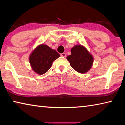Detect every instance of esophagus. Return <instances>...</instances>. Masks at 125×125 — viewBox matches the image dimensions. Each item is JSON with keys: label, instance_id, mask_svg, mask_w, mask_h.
I'll list each match as a JSON object with an SVG mask.
<instances>
[{"label": "esophagus", "instance_id": "obj_1", "mask_svg": "<svg viewBox=\"0 0 125 125\" xmlns=\"http://www.w3.org/2000/svg\"><path fill=\"white\" fill-rule=\"evenodd\" d=\"M61 56L63 57H65L66 56V54H65V53H61Z\"/></svg>", "mask_w": 125, "mask_h": 125}]
</instances>
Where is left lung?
Masks as SVG:
<instances>
[{
  "mask_svg": "<svg viewBox=\"0 0 125 125\" xmlns=\"http://www.w3.org/2000/svg\"><path fill=\"white\" fill-rule=\"evenodd\" d=\"M71 54L67 59L71 66L80 73H85L92 66L93 57L87 50L82 45H76L71 49Z\"/></svg>",
  "mask_w": 125,
  "mask_h": 125,
  "instance_id": "8db88e82",
  "label": "left lung"
}]
</instances>
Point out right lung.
Segmentation results:
<instances>
[{
  "label": "right lung",
  "instance_id": "obj_1",
  "mask_svg": "<svg viewBox=\"0 0 125 125\" xmlns=\"http://www.w3.org/2000/svg\"><path fill=\"white\" fill-rule=\"evenodd\" d=\"M60 56V54L46 45H39L29 57L31 67L36 73L43 74L51 67L53 62Z\"/></svg>",
  "mask_w": 125,
  "mask_h": 125
}]
</instances>
